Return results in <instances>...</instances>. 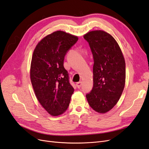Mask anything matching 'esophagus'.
I'll return each mask as SVG.
<instances>
[{
  "mask_svg": "<svg viewBox=\"0 0 149 149\" xmlns=\"http://www.w3.org/2000/svg\"><path fill=\"white\" fill-rule=\"evenodd\" d=\"M81 84H82L81 82H78L76 83V86L78 87V88H80L81 86Z\"/></svg>",
  "mask_w": 149,
  "mask_h": 149,
  "instance_id": "obj_1",
  "label": "esophagus"
}]
</instances>
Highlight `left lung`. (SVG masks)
I'll return each instance as SVG.
<instances>
[{
	"mask_svg": "<svg viewBox=\"0 0 149 149\" xmlns=\"http://www.w3.org/2000/svg\"><path fill=\"white\" fill-rule=\"evenodd\" d=\"M84 38L89 43L94 58L93 88L86 96L93 110L104 114L118 103L123 92L124 57L114 38L104 31H88Z\"/></svg>",
	"mask_w": 149,
	"mask_h": 149,
	"instance_id": "left-lung-1",
	"label": "left lung"
}]
</instances>
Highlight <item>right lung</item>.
I'll return each mask as SVG.
<instances>
[{"mask_svg": "<svg viewBox=\"0 0 149 149\" xmlns=\"http://www.w3.org/2000/svg\"><path fill=\"white\" fill-rule=\"evenodd\" d=\"M78 40L77 36L56 31L43 38L34 49L31 83L38 102L51 116L62 114L69 106L74 88L63 61L67 51Z\"/></svg>", "mask_w": 149, "mask_h": 149, "instance_id": "1", "label": "right lung"}]
</instances>
